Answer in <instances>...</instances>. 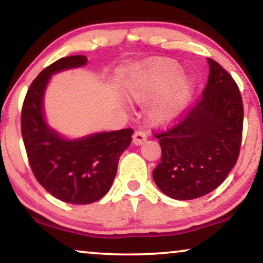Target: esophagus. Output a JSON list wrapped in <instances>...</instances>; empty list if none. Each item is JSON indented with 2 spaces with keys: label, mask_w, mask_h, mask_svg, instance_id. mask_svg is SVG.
I'll return each mask as SVG.
<instances>
[{
  "label": "esophagus",
  "mask_w": 263,
  "mask_h": 263,
  "mask_svg": "<svg viewBox=\"0 0 263 263\" xmlns=\"http://www.w3.org/2000/svg\"><path fill=\"white\" fill-rule=\"evenodd\" d=\"M146 141V135L143 131H136L134 135V144L135 145H142L143 143Z\"/></svg>",
  "instance_id": "1"
}]
</instances>
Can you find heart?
<instances>
[{
  "mask_svg": "<svg viewBox=\"0 0 263 263\" xmlns=\"http://www.w3.org/2000/svg\"><path fill=\"white\" fill-rule=\"evenodd\" d=\"M124 86L135 103H145L155 97L148 108L149 120L168 125L183 115L194 96L196 82L191 76L181 74L178 62L159 58L134 66L125 77Z\"/></svg>",
  "mask_w": 263,
  "mask_h": 263,
  "instance_id": "obj_1",
  "label": "heart"
}]
</instances>
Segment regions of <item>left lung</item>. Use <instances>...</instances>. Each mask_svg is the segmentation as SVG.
<instances>
[{
  "label": "left lung",
  "instance_id": "left-lung-1",
  "mask_svg": "<svg viewBox=\"0 0 263 263\" xmlns=\"http://www.w3.org/2000/svg\"><path fill=\"white\" fill-rule=\"evenodd\" d=\"M208 84L184 120L160 139L162 157L153 178L168 197L187 201L215 190L237 162L243 102L232 77L212 59Z\"/></svg>",
  "mask_w": 263,
  "mask_h": 263
}]
</instances>
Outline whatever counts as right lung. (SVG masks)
Masks as SVG:
<instances>
[{
    "label": "right lung",
    "mask_w": 263,
    "mask_h": 263,
    "mask_svg": "<svg viewBox=\"0 0 263 263\" xmlns=\"http://www.w3.org/2000/svg\"><path fill=\"white\" fill-rule=\"evenodd\" d=\"M86 64V56L73 55L44 68L31 84L22 111V135L34 177L49 194L72 204H89L109 191L119 157L134 134L125 128L68 138L48 124L44 96L51 77Z\"/></svg>",
    "instance_id": "1"
}]
</instances>
